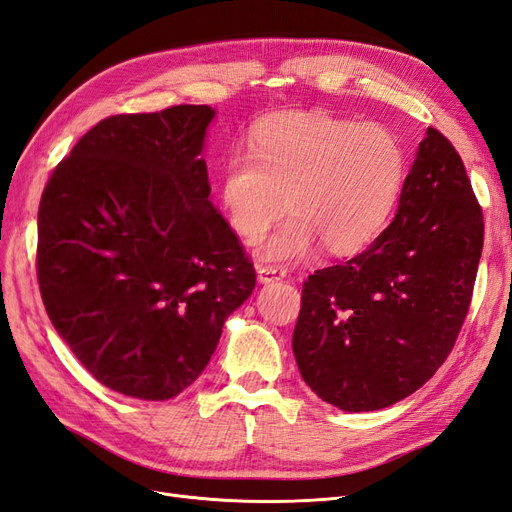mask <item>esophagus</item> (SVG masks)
<instances>
[{"instance_id": "obj_1", "label": "esophagus", "mask_w": 512, "mask_h": 512, "mask_svg": "<svg viewBox=\"0 0 512 512\" xmlns=\"http://www.w3.org/2000/svg\"><path fill=\"white\" fill-rule=\"evenodd\" d=\"M258 281L260 284H273V281H279L286 277V269L281 264H258Z\"/></svg>"}]
</instances>
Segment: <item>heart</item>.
<instances>
[{"label":"heart","mask_w":512,"mask_h":512,"mask_svg":"<svg viewBox=\"0 0 512 512\" xmlns=\"http://www.w3.org/2000/svg\"><path fill=\"white\" fill-rule=\"evenodd\" d=\"M407 178V152L394 131L324 112L262 122L250 152L224 163L220 199L235 233L260 239L294 214L258 252L271 260L309 256L324 243L334 254L362 250L392 216Z\"/></svg>","instance_id":"heart-1"}]
</instances>
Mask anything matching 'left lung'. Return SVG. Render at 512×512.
<instances>
[{
    "mask_svg": "<svg viewBox=\"0 0 512 512\" xmlns=\"http://www.w3.org/2000/svg\"><path fill=\"white\" fill-rule=\"evenodd\" d=\"M483 233L462 158L430 127L392 224L362 254L303 281L292 349L311 390L354 413L419 390L462 330Z\"/></svg>",
    "mask_w": 512,
    "mask_h": 512,
    "instance_id": "1",
    "label": "left lung"
}]
</instances>
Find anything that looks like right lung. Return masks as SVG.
Listing matches in <instances>:
<instances>
[{
    "label": "right lung",
    "instance_id": "right-lung-1",
    "mask_svg": "<svg viewBox=\"0 0 512 512\" xmlns=\"http://www.w3.org/2000/svg\"><path fill=\"white\" fill-rule=\"evenodd\" d=\"M209 105L116 114L50 173L38 284L52 326L110 390L169 400L195 381L256 286L254 262L209 203Z\"/></svg>",
    "mask_w": 512,
    "mask_h": 512
}]
</instances>
